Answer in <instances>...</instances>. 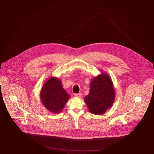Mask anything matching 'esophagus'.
Here are the masks:
<instances>
[{
    "instance_id": "esophagus-1",
    "label": "esophagus",
    "mask_w": 154,
    "mask_h": 154,
    "mask_svg": "<svg viewBox=\"0 0 154 154\" xmlns=\"http://www.w3.org/2000/svg\"><path fill=\"white\" fill-rule=\"evenodd\" d=\"M82 96V94L81 92L79 93V94H75V97H78V98H81Z\"/></svg>"
}]
</instances>
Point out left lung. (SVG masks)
Masks as SVG:
<instances>
[{
  "mask_svg": "<svg viewBox=\"0 0 154 154\" xmlns=\"http://www.w3.org/2000/svg\"><path fill=\"white\" fill-rule=\"evenodd\" d=\"M115 95V89L109 75L103 72L92 79L89 94L84 100L91 113L102 115L112 106Z\"/></svg>",
  "mask_w": 154,
  "mask_h": 154,
  "instance_id": "1",
  "label": "left lung"
}]
</instances>
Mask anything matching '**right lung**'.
<instances>
[{"label": "right lung", "instance_id": "right-lung-1", "mask_svg": "<svg viewBox=\"0 0 154 154\" xmlns=\"http://www.w3.org/2000/svg\"><path fill=\"white\" fill-rule=\"evenodd\" d=\"M40 97L44 107L54 114L60 113L70 98L63 87L60 79L53 76L50 77L45 82Z\"/></svg>", "mask_w": 154, "mask_h": 154}]
</instances>
